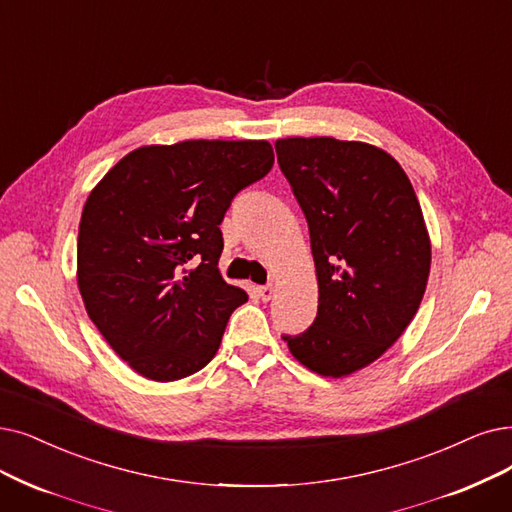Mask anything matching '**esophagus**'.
I'll return each mask as SVG.
<instances>
[{"label":"esophagus","instance_id":"obj_1","mask_svg":"<svg viewBox=\"0 0 512 512\" xmlns=\"http://www.w3.org/2000/svg\"><path fill=\"white\" fill-rule=\"evenodd\" d=\"M273 294H275L273 285H260V288H258V296H260V300H264V302H269V300L273 298Z\"/></svg>","mask_w":512,"mask_h":512}]
</instances>
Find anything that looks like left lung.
Segmentation results:
<instances>
[{
	"mask_svg": "<svg viewBox=\"0 0 512 512\" xmlns=\"http://www.w3.org/2000/svg\"><path fill=\"white\" fill-rule=\"evenodd\" d=\"M277 161L311 233L317 317L292 355L321 376H349L405 332L431 273V239L410 178L378 147L281 138Z\"/></svg>",
	"mask_w": 512,
	"mask_h": 512,
	"instance_id": "1",
	"label": "left lung"
}]
</instances>
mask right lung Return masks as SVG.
Listing matches in <instances>:
<instances>
[{"label": "right lung", "mask_w": 512, "mask_h": 512, "mask_svg": "<svg viewBox=\"0 0 512 512\" xmlns=\"http://www.w3.org/2000/svg\"><path fill=\"white\" fill-rule=\"evenodd\" d=\"M267 140H185L128 153L90 193L79 222L86 311L134 372L187 378L216 355L248 300L218 271L220 222L273 168Z\"/></svg>", "instance_id": "obj_1"}]
</instances>
